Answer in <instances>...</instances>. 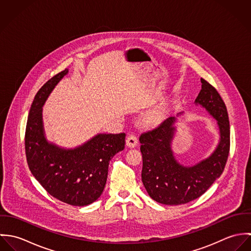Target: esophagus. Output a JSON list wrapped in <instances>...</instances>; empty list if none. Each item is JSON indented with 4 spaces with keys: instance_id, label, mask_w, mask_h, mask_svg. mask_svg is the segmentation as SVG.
I'll return each mask as SVG.
<instances>
[{
    "instance_id": "obj_1",
    "label": "esophagus",
    "mask_w": 251,
    "mask_h": 251,
    "mask_svg": "<svg viewBox=\"0 0 251 251\" xmlns=\"http://www.w3.org/2000/svg\"><path fill=\"white\" fill-rule=\"evenodd\" d=\"M137 143H138V138L136 135L129 134L126 137V146H128L129 148H134Z\"/></svg>"
}]
</instances>
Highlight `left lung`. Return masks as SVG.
I'll return each mask as SVG.
<instances>
[{
  "mask_svg": "<svg viewBox=\"0 0 251 251\" xmlns=\"http://www.w3.org/2000/svg\"><path fill=\"white\" fill-rule=\"evenodd\" d=\"M202 89L195 100L217 121L220 142L206 160L184 167L174 158L171 140L174 117L155 127L144 131L139 137L143 157L142 181L149 195L164 205L185 204L204 194L222 174L230 151V124L227 108L214 86L201 78Z\"/></svg>",
  "mask_w": 251,
  "mask_h": 251,
  "instance_id": "8db88e82",
  "label": "left lung"
}]
</instances>
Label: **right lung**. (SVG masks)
I'll list each match as a JSON object with an SVG mask.
<instances>
[{"instance_id":"1","label":"right lung","mask_w":251,"mask_h":251,"mask_svg":"<svg viewBox=\"0 0 251 251\" xmlns=\"http://www.w3.org/2000/svg\"><path fill=\"white\" fill-rule=\"evenodd\" d=\"M67 73L68 70L59 72L36 93L26 126L25 151L32 174L51 196L66 204L82 207L101 195L109 162L125 149L126 133L99 134L74 150L48 144L43 135L41 107Z\"/></svg>"}]
</instances>
